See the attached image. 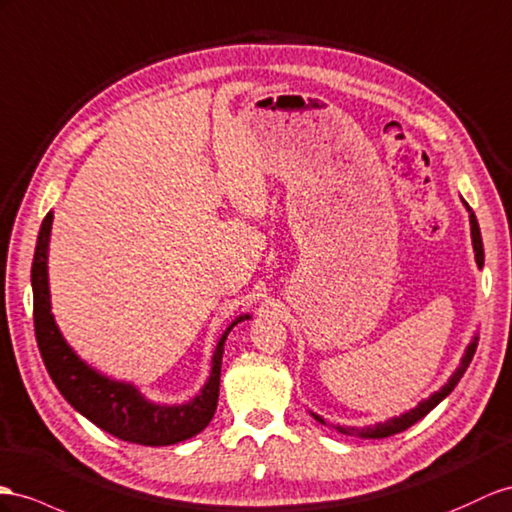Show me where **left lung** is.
<instances>
[{
	"label": "left lung",
	"instance_id": "1",
	"mask_svg": "<svg viewBox=\"0 0 512 512\" xmlns=\"http://www.w3.org/2000/svg\"><path fill=\"white\" fill-rule=\"evenodd\" d=\"M461 201L467 209L469 214V227H471V246H474V257H476V264L478 268L484 266V248H482V235H480V227H478V220H476V214L474 209H471L467 205V201L461 196ZM476 346H478V333H474V337H471V342L467 344L463 357H461V363H458V368L452 372V376L448 378V383L441 385L439 391L430 393L428 398H424L422 402H417V406H413V409L404 411L402 415H396V417H389L385 419V422H378L374 426H363V428H357V426H342V424H333V428H337L339 432H344V435H350V437H361V439H385V437H391V435H398V432L411 428L415 422H419L424 415H428L435 406L450 396V393L454 391V387L458 385V381H461L465 370L469 368L471 359H474V352H476ZM313 419H318L320 424H326L324 417H320L318 413L309 411Z\"/></svg>",
	"mask_w": 512,
	"mask_h": 512
}]
</instances>
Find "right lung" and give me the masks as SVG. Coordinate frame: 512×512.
Masks as SVG:
<instances>
[{
    "label": "right lung",
    "instance_id": "1",
    "mask_svg": "<svg viewBox=\"0 0 512 512\" xmlns=\"http://www.w3.org/2000/svg\"><path fill=\"white\" fill-rule=\"evenodd\" d=\"M54 212H49L38 231L32 261L34 292V331L45 368L58 391L77 413H82L112 437L140 445H173L199 435L212 422L220 393V365L225 352V339L235 324L251 320V313L235 318L216 342L212 368L201 391L181 404L153 402L127 381H119L86 363L58 329L51 313L49 294V240Z\"/></svg>",
    "mask_w": 512,
    "mask_h": 512
}]
</instances>
